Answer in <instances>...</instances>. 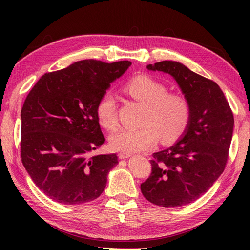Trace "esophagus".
<instances>
[{
    "instance_id": "1",
    "label": "esophagus",
    "mask_w": 250,
    "mask_h": 250,
    "mask_svg": "<svg viewBox=\"0 0 250 250\" xmlns=\"http://www.w3.org/2000/svg\"><path fill=\"white\" fill-rule=\"evenodd\" d=\"M132 156V152H119L118 153V157L120 159H126V158H130Z\"/></svg>"
}]
</instances>
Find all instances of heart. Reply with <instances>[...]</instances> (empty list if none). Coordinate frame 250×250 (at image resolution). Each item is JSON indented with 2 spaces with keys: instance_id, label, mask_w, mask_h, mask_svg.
Wrapping results in <instances>:
<instances>
[{
  "instance_id": "b5f03b06",
  "label": "heart",
  "mask_w": 250,
  "mask_h": 250,
  "mask_svg": "<svg viewBox=\"0 0 250 250\" xmlns=\"http://www.w3.org/2000/svg\"><path fill=\"white\" fill-rule=\"evenodd\" d=\"M124 91L144 106L139 129H121L110 136L111 149L135 152L152 146L160 137L164 143L179 139L187 129L191 108L184 95L167 93V87L149 76L140 75L125 83ZM95 115L103 128H117V106L113 93L104 92L95 106Z\"/></svg>"
}]
</instances>
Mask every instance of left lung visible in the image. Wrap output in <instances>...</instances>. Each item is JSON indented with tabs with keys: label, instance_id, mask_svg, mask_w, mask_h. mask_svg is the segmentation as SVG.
<instances>
[{
	"label": "left lung",
	"instance_id": "left-lung-1",
	"mask_svg": "<svg viewBox=\"0 0 250 250\" xmlns=\"http://www.w3.org/2000/svg\"><path fill=\"white\" fill-rule=\"evenodd\" d=\"M169 74L188 100L191 116L183 136L171 147L153 153L151 174L141 185L143 195L163 207L187 205L203 195L224 172L234 118L215 82L176 61L147 65Z\"/></svg>",
	"mask_w": 250,
	"mask_h": 250
}]
</instances>
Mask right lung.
Instances as JSON below:
<instances>
[{"label":"right lung","mask_w":250,"mask_h":250,"mask_svg":"<svg viewBox=\"0 0 250 250\" xmlns=\"http://www.w3.org/2000/svg\"><path fill=\"white\" fill-rule=\"evenodd\" d=\"M130 65V61H77L46 73L29 92L21 109V161L51 200L74 205L102 194L118 157H89L105 142L95 106Z\"/></svg>","instance_id":"obj_1"}]
</instances>
